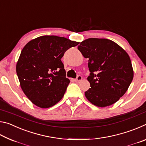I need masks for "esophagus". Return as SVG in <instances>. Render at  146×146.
Returning a JSON list of instances; mask_svg holds the SVG:
<instances>
[{
  "label": "esophagus",
  "mask_w": 146,
  "mask_h": 146,
  "mask_svg": "<svg viewBox=\"0 0 146 146\" xmlns=\"http://www.w3.org/2000/svg\"><path fill=\"white\" fill-rule=\"evenodd\" d=\"M82 79V76L81 75H78L77 77H76V78L75 79V81H76V82H78V81H80Z\"/></svg>",
  "instance_id": "1"
}]
</instances>
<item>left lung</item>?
<instances>
[{
	"label": "left lung",
	"mask_w": 146,
	"mask_h": 146,
	"mask_svg": "<svg viewBox=\"0 0 146 146\" xmlns=\"http://www.w3.org/2000/svg\"><path fill=\"white\" fill-rule=\"evenodd\" d=\"M78 49L88 58L90 88L85 96L98 107L113 104L126 92L133 78L131 62L125 50L106 38H91Z\"/></svg>",
	"instance_id": "1"
}]
</instances>
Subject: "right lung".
Here are the masks:
<instances>
[{"instance_id": "obj_1", "label": "right lung", "mask_w": 146, "mask_h": 146, "mask_svg": "<svg viewBox=\"0 0 146 146\" xmlns=\"http://www.w3.org/2000/svg\"><path fill=\"white\" fill-rule=\"evenodd\" d=\"M79 42L55 35L41 36L24 47L16 71L22 90L31 102L48 108L60 101L70 81L61 61Z\"/></svg>"}]
</instances>
